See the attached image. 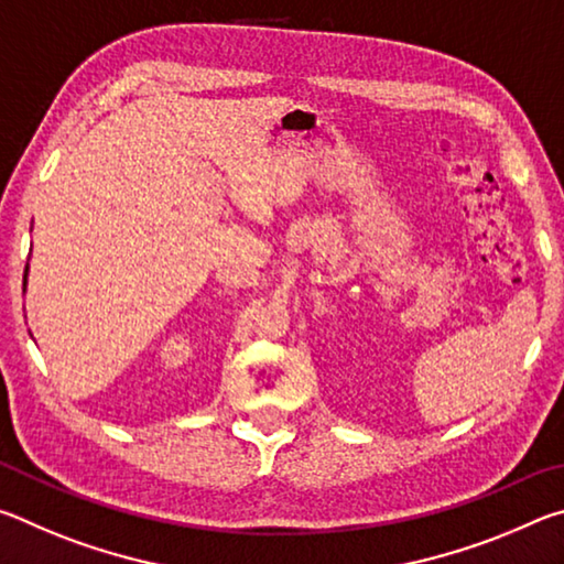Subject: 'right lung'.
I'll list each match as a JSON object with an SVG mask.
<instances>
[{"label":"right lung","instance_id":"1","mask_svg":"<svg viewBox=\"0 0 564 564\" xmlns=\"http://www.w3.org/2000/svg\"><path fill=\"white\" fill-rule=\"evenodd\" d=\"M24 283H26V269H24Z\"/></svg>","mask_w":564,"mask_h":564}]
</instances>
